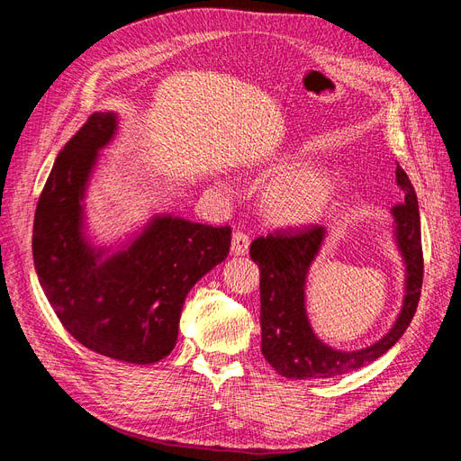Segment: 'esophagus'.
Returning a JSON list of instances; mask_svg holds the SVG:
<instances>
[{
    "instance_id": "1",
    "label": "esophagus",
    "mask_w": 461,
    "mask_h": 461,
    "mask_svg": "<svg viewBox=\"0 0 461 461\" xmlns=\"http://www.w3.org/2000/svg\"><path fill=\"white\" fill-rule=\"evenodd\" d=\"M249 249V236L242 230H236L232 234V244H230V252L234 256H246Z\"/></svg>"
}]
</instances>
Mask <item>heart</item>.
Here are the masks:
<instances>
[{"instance_id": "b5f03b06", "label": "heart", "mask_w": 461, "mask_h": 461, "mask_svg": "<svg viewBox=\"0 0 461 461\" xmlns=\"http://www.w3.org/2000/svg\"><path fill=\"white\" fill-rule=\"evenodd\" d=\"M334 192L329 173L298 169L283 175L267 194V213L281 225H310L327 209Z\"/></svg>"}]
</instances>
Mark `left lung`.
Segmentation results:
<instances>
[{
	"label": "left lung",
	"mask_w": 461,
	"mask_h": 461,
	"mask_svg": "<svg viewBox=\"0 0 461 461\" xmlns=\"http://www.w3.org/2000/svg\"><path fill=\"white\" fill-rule=\"evenodd\" d=\"M396 180L403 190V202L393 207V215L400 252L408 265L406 300L396 325L364 350H332L315 337L305 315V276L323 242V227L275 230L249 246V258L258 263L261 276V352L278 375L286 379H330L350 373L388 352L410 327L423 286L421 221L415 190L400 165Z\"/></svg>",
	"instance_id": "1"
}]
</instances>
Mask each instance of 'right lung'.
I'll return each instance as SVG.
<instances>
[{"mask_svg":"<svg viewBox=\"0 0 461 461\" xmlns=\"http://www.w3.org/2000/svg\"><path fill=\"white\" fill-rule=\"evenodd\" d=\"M117 129L113 113H92L59 151L40 194L34 267L44 294L68 334L88 350L127 364H156L176 344L190 288L227 258L230 227L158 217L117 256L82 239L86 180Z\"/></svg>","mask_w":461,"mask_h":461,"instance_id":"right-lung-1","label":"right lung"}]
</instances>
